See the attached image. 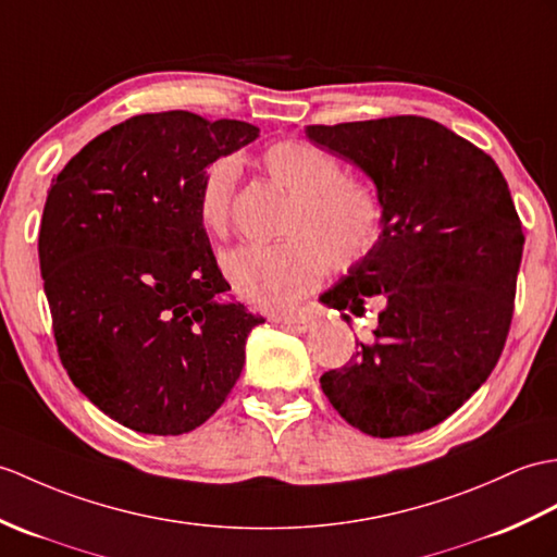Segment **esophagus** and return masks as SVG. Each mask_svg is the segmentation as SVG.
Returning a JSON list of instances; mask_svg holds the SVG:
<instances>
[{
    "instance_id": "esophagus-1",
    "label": "esophagus",
    "mask_w": 557,
    "mask_h": 557,
    "mask_svg": "<svg viewBox=\"0 0 557 557\" xmlns=\"http://www.w3.org/2000/svg\"><path fill=\"white\" fill-rule=\"evenodd\" d=\"M280 322L294 332H310L315 327V322L306 315H284V318H280Z\"/></svg>"
}]
</instances>
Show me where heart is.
Returning <instances> with one entry per match:
<instances>
[{"label": "heart", "instance_id": "heart-1", "mask_svg": "<svg viewBox=\"0 0 557 557\" xmlns=\"http://www.w3.org/2000/svg\"><path fill=\"white\" fill-rule=\"evenodd\" d=\"M258 163L292 194L277 244H239L220 268L244 304L258 310L292 308L315 292L327 268L348 270L380 247L384 203L372 185L346 177L332 153L301 139H282L261 151ZM237 163L223 157L203 168L197 218L206 232L227 235L235 203Z\"/></svg>", "mask_w": 557, "mask_h": 557}]
</instances>
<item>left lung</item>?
<instances>
[{"label": "left lung", "instance_id": "obj_1", "mask_svg": "<svg viewBox=\"0 0 557 557\" xmlns=\"http://www.w3.org/2000/svg\"><path fill=\"white\" fill-rule=\"evenodd\" d=\"M308 139L372 177L384 235L320 296L337 310L382 313L370 342L320 386L370 436L430 430L496 368L508 339L522 223L496 161L422 115L308 125ZM348 320V315H344Z\"/></svg>", "mask_w": 557, "mask_h": 557}]
</instances>
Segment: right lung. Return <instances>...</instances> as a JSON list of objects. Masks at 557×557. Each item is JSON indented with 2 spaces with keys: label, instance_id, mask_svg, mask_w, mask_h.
I'll use <instances>...</instances> for the list:
<instances>
[{
  "label": "right lung",
  "instance_id": "right-lung-1",
  "mask_svg": "<svg viewBox=\"0 0 557 557\" xmlns=\"http://www.w3.org/2000/svg\"><path fill=\"white\" fill-rule=\"evenodd\" d=\"M256 137L244 121L141 113L51 180L37 251L59 358L135 432L175 436L209 420L263 322L218 301L230 284L197 218L203 168Z\"/></svg>",
  "mask_w": 557,
  "mask_h": 557
}]
</instances>
